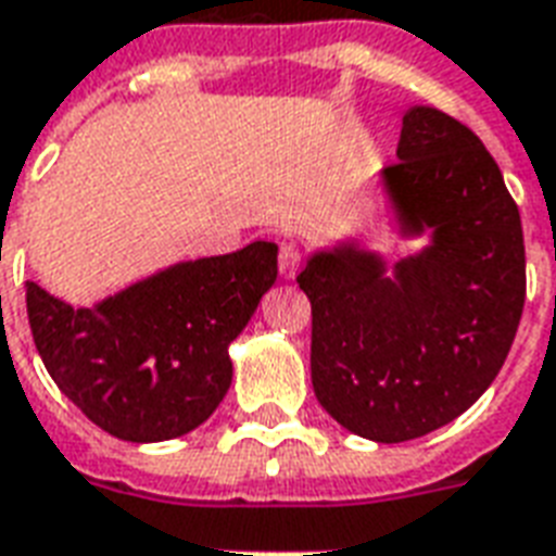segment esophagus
I'll use <instances>...</instances> for the list:
<instances>
[{
  "mask_svg": "<svg viewBox=\"0 0 556 556\" xmlns=\"http://www.w3.org/2000/svg\"><path fill=\"white\" fill-rule=\"evenodd\" d=\"M301 264V255L295 247H281V257H278V269H281L283 278H295Z\"/></svg>",
  "mask_w": 556,
  "mask_h": 556,
  "instance_id": "34e87169",
  "label": "esophagus"
}]
</instances>
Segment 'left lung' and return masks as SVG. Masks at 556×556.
<instances>
[{"instance_id": "obj_1", "label": "left lung", "mask_w": 556, "mask_h": 556, "mask_svg": "<svg viewBox=\"0 0 556 556\" xmlns=\"http://www.w3.org/2000/svg\"><path fill=\"white\" fill-rule=\"evenodd\" d=\"M397 165L380 170L400 240L391 261L356 238L309 252V377L348 432L400 443L453 424L496 380L525 304L519 208L464 124L434 106L403 113Z\"/></svg>"}]
</instances>
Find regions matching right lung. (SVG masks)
Masks as SVG:
<instances>
[{
  "label": "right lung",
  "instance_id": "1",
  "mask_svg": "<svg viewBox=\"0 0 556 556\" xmlns=\"http://www.w3.org/2000/svg\"><path fill=\"white\" fill-rule=\"evenodd\" d=\"M278 278V247L179 261L72 307L25 283L34 345L58 389L103 432L156 443L205 424L231 386L229 345Z\"/></svg>",
  "mask_w": 556,
  "mask_h": 556
}]
</instances>
